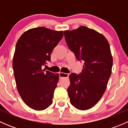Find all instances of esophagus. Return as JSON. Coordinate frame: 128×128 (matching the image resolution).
<instances>
[{
  "label": "esophagus",
  "mask_w": 128,
  "mask_h": 128,
  "mask_svg": "<svg viewBox=\"0 0 128 128\" xmlns=\"http://www.w3.org/2000/svg\"><path fill=\"white\" fill-rule=\"evenodd\" d=\"M69 77V74L67 73H63V72H60L59 73V78H68Z\"/></svg>",
  "instance_id": "obj_1"
}]
</instances>
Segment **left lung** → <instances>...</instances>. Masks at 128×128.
I'll list each match as a JSON object with an SVG mask.
<instances>
[{
  "label": "left lung",
  "instance_id": "1",
  "mask_svg": "<svg viewBox=\"0 0 128 128\" xmlns=\"http://www.w3.org/2000/svg\"><path fill=\"white\" fill-rule=\"evenodd\" d=\"M66 41L78 60H83L80 74L69 75L70 102L80 110L92 108L102 97L112 74L113 57L109 42L101 33L85 26L64 32Z\"/></svg>",
  "mask_w": 128,
  "mask_h": 128
}]
</instances>
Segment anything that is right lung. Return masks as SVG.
Instances as JSON below:
<instances>
[{
    "mask_svg": "<svg viewBox=\"0 0 128 128\" xmlns=\"http://www.w3.org/2000/svg\"><path fill=\"white\" fill-rule=\"evenodd\" d=\"M63 37L62 31L38 27L24 32L15 46L13 69L16 88L30 108L43 110L52 103L59 74L42 69Z\"/></svg>",
    "mask_w": 128,
    "mask_h": 128,
    "instance_id": "add662e5",
    "label": "right lung"
}]
</instances>
